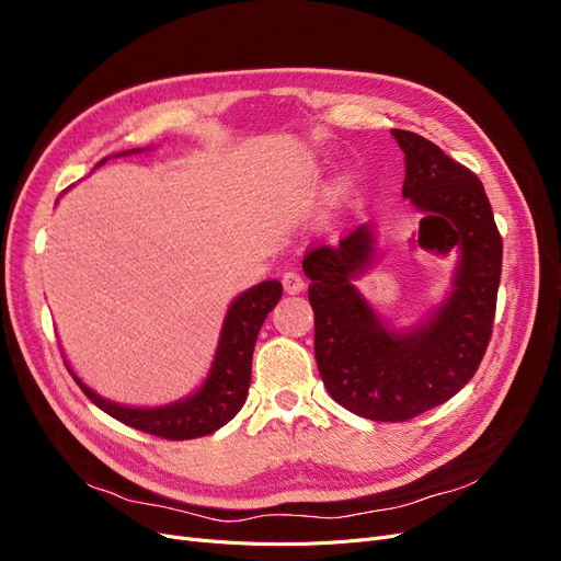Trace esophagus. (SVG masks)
<instances>
[{
	"label": "esophagus",
	"instance_id": "esophagus-1",
	"mask_svg": "<svg viewBox=\"0 0 561 561\" xmlns=\"http://www.w3.org/2000/svg\"><path fill=\"white\" fill-rule=\"evenodd\" d=\"M304 276L299 274V271H285L283 274V287L287 295H299L304 290Z\"/></svg>",
	"mask_w": 561,
	"mask_h": 561
}]
</instances>
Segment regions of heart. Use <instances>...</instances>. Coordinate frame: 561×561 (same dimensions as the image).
I'll use <instances>...</instances> for the list:
<instances>
[{
	"label": "heart",
	"instance_id": "1",
	"mask_svg": "<svg viewBox=\"0 0 561 561\" xmlns=\"http://www.w3.org/2000/svg\"><path fill=\"white\" fill-rule=\"evenodd\" d=\"M344 184H346V186H348V180H344Z\"/></svg>",
	"mask_w": 561,
	"mask_h": 561
}]
</instances>
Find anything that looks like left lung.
<instances>
[{
    "instance_id": "1",
    "label": "left lung",
    "mask_w": 561,
    "mask_h": 561,
    "mask_svg": "<svg viewBox=\"0 0 561 561\" xmlns=\"http://www.w3.org/2000/svg\"><path fill=\"white\" fill-rule=\"evenodd\" d=\"M404 154L402 196L421 213L416 245L456 252L451 285L426 320L396 330L358 290L377 262L375 227L304 260L316 316V363L334 402L371 421H407L456 396L480 367L496 313L503 241L482 182L412 130L393 128Z\"/></svg>"
}]
</instances>
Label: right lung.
Here are the masks:
<instances>
[{"instance_id": "add662e5", "label": "right lung", "mask_w": 561, "mask_h": 561, "mask_svg": "<svg viewBox=\"0 0 561 561\" xmlns=\"http://www.w3.org/2000/svg\"><path fill=\"white\" fill-rule=\"evenodd\" d=\"M145 149H128L116 157L140 154ZM105 161L107 159L98 165H103ZM280 295L283 285L278 280H264L260 285H252L250 290L241 293L231 301L222 330H219V342L208 377L203 379L192 396L175 402L159 407H128L112 402L98 396L93 388H89L75 375L70 365H65L93 404L135 431L165 439H194L210 435L229 423L243 407L250 386L254 342H257L262 322L266 320L268 311L276 307Z\"/></svg>"}]
</instances>
